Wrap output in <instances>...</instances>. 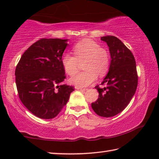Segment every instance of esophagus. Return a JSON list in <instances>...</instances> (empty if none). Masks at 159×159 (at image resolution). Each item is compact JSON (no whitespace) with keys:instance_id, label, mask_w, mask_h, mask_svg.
Masks as SVG:
<instances>
[{"instance_id":"esophagus-1","label":"esophagus","mask_w":159,"mask_h":159,"mask_svg":"<svg viewBox=\"0 0 159 159\" xmlns=\"http://www.w3.org/2000/svg\"><path fill=\"white\" fill-rule=\"evenodd\" d=\"M76 89L78 90H82V91H85V90H87L86 88H82V87H77Z\"/></svg>"}]
</instances>
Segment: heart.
Returning a JSON list of instances; mask_svg holds the SVG:
<instances>
[{"label":"heart","instance_id":"b5f03b06","mask_svg":"<svg viewBox=\"0 0 159 159\" xmlns=\"http://www.w3.org/2000/svg\"><path fill=\"white\" fill-rule=\"evenodd\" d=\"M72 52L74 56L69 53L62 56L61 62L65 72L70 76L75 75L82 64L84 71L70 80L72 84L78 87L89 86L96 80L97 75L102 77L108 71L109 53L95 41L87 39L79 42L73 47Z\"/></svg>","mask_w":159,"mask_h":159}]
</instances>
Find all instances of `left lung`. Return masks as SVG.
Segmentation results:
<instances>
[{"label":"left lung","mask_w":159,"mask_h":159,"mask_svg":"<svg viewBox=\"0 0 159 159\" xmlns=\"http://www.w3.org/2000/svg\"><path fill=\"white\" fill-rule=\"evenodd\" d=\"M101 40L108 45L111 60L108 74L101 83L106 87H95L99 98L92 103V108L97 115L111 117L123 111L132 99L137 88L138 75L134 55L119 38L107 35Z\"/></svg>","instance_id":"obj_1"}]
</instances>
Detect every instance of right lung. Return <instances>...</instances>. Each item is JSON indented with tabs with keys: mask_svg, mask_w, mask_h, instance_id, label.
Masks as SVG:
<instances>
[{
	"mask_svg": "<svg viewBox=\"0 0 159 159\" xmlns=\"http://www.w3.org/2000/svg\"><path fill=\"white\" fill-rule=\"evenodd\" d=\"M67 45V40L40 39L27 49L16 66L19 98L40 119L57 116L75 90L74 87L61 84L66 78L61 59Z\"/></svg>",
	"mask_w": 159,
	"mask_h": 159,
	"instance_id": "obj_1",
	"label": "right lung"
}]
</instances>
